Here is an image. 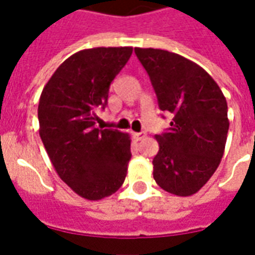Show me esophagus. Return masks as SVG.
Segmentation results:
<instances>
[{"label": "esophagus", "mask_w": 255, "mask_h": 255, "mask_svg": "<svg viewBox=\"0 0 255 255\" xmlns=\"http://www.w3.org/2000/svg\"><path fill=\"white\" fill-rule=\"evenodd\" d=\"M146 135L147 133L144 132V131H142V132H133V139L135 140H142V139L146 138Z\"/></svg>", "instance_id": "obj_1"}]
</instances>
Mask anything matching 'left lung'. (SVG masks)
Instances as JSON below:
<instances>
[{"label":"left lung","mask_w":255,"mask_h":255,"mask_svg":"<svg viewBox=\"0 0 255 255\" xmlns=\"http://www.w3.org/2000/svg\"><path fill=\"white\" fill-rule=\"evenodd\" d=\"M135 54L160 109L173 115L168 132L155 135V183L179 197L192 195L208 183L224 154L230 128L224 94L203 68L180 54L151 47H135Z\"/></svg>","instance_id":"left-lung-1"}]
</instances>
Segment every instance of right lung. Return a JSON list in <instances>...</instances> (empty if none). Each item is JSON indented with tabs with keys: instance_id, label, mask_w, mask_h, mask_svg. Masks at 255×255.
Instances as JSON below:
<instances>
[{
	"instance_id": "right-lung-1",
	"label": "right lung",
	"mask_w": 255,
	"mask_h": 255,
	"mask_svg": "<svg viewBox=\"0 0 255 255\" xmlns=\"http://www.w3.org/2000/svg\"><path fill=\"white\" fill-rule=\"evenodd\" d=\"M132 47H94L68 57L42 90L39 135L57 175L82 198L98 201L122 187L131 160V139L97 128V111Z\"/></svg>"
}]
</instances>
